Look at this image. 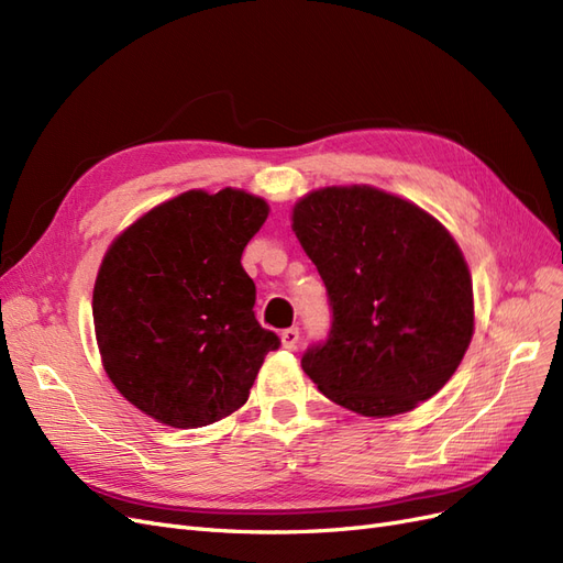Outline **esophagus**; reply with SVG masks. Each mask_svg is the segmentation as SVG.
Segmentation results:
<instances>
[{
	"label": "esophagus",
	"instance_id": "1",
	"mask_svg": "<svg viewBox=\"0 0 563 563\" xmlns=\"http://www.w3.org/2000/svg\"><path fill=\"white\" fill-rule=\"evenodd\" d=\"M298 338H300V331H298L296 327L284 329V331H282V345H284L286 350H294V347L298 345Z\"/></svg>",
	"mask_w": 563,
	"mask_h": 563
}]
</instances>
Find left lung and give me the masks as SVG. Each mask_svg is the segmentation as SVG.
Listing matches in <instances>:
<instances>
[{
	"mask_svg": "<svg viewBox=\"0 0 563 563\" xmlns=\"http://www.w3.org/2000/svg\"><path fill=\"white\" fill-rule=\"evenodd\" d=\"M294 232L333 310L327 343L300 362L321 395L368 418L434 397L474 333L472 277L451 232L371 185L305 195Z\"/></svg>",
	"mask_w": 563,
	"mask_h": 563,
	"instance_id": "obj_1",
	"label": "left lung"
}]
</instances>
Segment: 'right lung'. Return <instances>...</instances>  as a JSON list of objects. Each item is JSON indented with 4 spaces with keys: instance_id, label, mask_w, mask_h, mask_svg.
Returning <instances> with one entry per match:
<instances>
[{
    "instance_id": "obj_1",
    "label": "right lung",
    "mask_w": 563,
    "mask_h": 563,
    "mask_svg": "<svg viewBox=\"0 0 563 563\" xmlns=\"http://www.w3.org/2000/svg\"><path fill=\"white\" fill-rule=\"evenodd\" d=\"M267 201L225 187L183 192L110 244L93 286L100 360L126 401L168 428L195 430L249 399L277 333L253 314L242 253Z\"/></svg>"
}]
</instances>
